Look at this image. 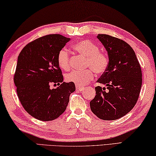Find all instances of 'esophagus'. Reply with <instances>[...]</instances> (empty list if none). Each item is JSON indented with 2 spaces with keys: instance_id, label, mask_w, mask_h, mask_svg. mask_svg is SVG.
Here are the masks:
<instances>
[{
  "instance_id": "obj_1",
  "label": "esophagus",
  "mask_w": 156,
  "mask_h": 156,
  "mask_svg": "<svg viewBox=\"0 0 156 156\" xmlns=\"http://www.w3.org/2000/svg\"><path fill=\"white\" fill-rule=\"evenodd\" d=\"M76 90H78V91H82L83 89H84V88L83 87H81V86H76Z\"/></svg>"
}]
</instances>
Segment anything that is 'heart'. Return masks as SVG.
Segmentation results:
<instances>
[{
    "instance_id": "heart-1",
    "label": "heart",
    "mask_w": 156,
    "mask_h": 156,
    "mask_svg": "<svg viewBox=\"0 0 156 156\" xmlns=\"http://www.w3.org/2000/svg\"><path fill=\"white\" fill-rule=\"evenodd\" d=\"M73 49L77 53L86 57L83 70H73L66 75V80L76 86H84L93 80L95 73L102 75L108 69L109 58L103 51L99 50V46L90 40L85 39L75 43ZM57 63L61 69L67 71L70 67V52L66 48L58 51L57 57Z\"/></svg>"
}]
</instances>
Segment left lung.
<instances>
[{"mask_svg":"<svg viewBox=\"0 0 156 156\" xmlns=\"http://www.w3.org/2000/svg\"><path fill=\"white\" fill-rule=\"evenodd\" d=\"M108 52L109 64L97 82L90 109L99 119L115 120L124 116L136 105L142 86L141 66L133 48L126 42L108 34H99Z\"/></svg>","mask_w":156,"mask_h":156,"instance_id":"1","label":"left lung"}]
</instances>
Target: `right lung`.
<instances>
[{"label":"right lung","instance_id":"1","mask_svg":"<svg viewBox=\"0 0 156 156\" xmlns=\"http://www.w3.org/2000/svg\"><path fill=\"white\" fill-rule=\"evenodd\" d=\"M69 41L60 34L43 36L25 45L18 57L14 75L18 98L25 111L39 120L58 118L75 90L74 83L63 82L57 60L58 51ZM51 84L60 86L51 89Z\"/></svg>","mask_w":156,"mask_h":156}]
</instances>
